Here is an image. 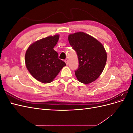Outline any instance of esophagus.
<instances>
[{
  "mask_svg": "<svg viewBox=\"0 0 133 133\" xmlns=\"http://www.w3.org/2000/svg\"><path fill=\"white\" fill-rule=\"evenodd\" d=\"M64 62H65V63H66V65H68V59H65V61H64Z\"/></svg>",
  "mask_w": 133,
  "mask_h": 133,
  "instance_id": "esophagus-1",
  "label": "esophagus"
}]
</instances>
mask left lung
Here are the masks:
<instances>
[{"label":"left lung","instance_id":"left-lung-1","mask_svg":"<svg viewBox=\"0 0 133 133\" xmlns=\"http://www.w3.org/2000/svg\"><path fill=\"white\" fill-rule=\"evenodd\" d=\"M68 41L78 58L79 65L75 71L76 78L86 84L95 81L102 74L107 62V54L102 44L83 32L70 34Z\"/></svg>","mask_w":133,"mask_h":133}]
</instances>
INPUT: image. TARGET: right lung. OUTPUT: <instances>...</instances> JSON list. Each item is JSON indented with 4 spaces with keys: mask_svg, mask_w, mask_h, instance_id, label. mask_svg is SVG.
Masks as SVG:
<instances>
[{
    "mask_svg": "<svg viewBox=\"0 0 133 133\" xmlns=\"http://www.w3.org/2000/svg\"><path fill=\"white\" fill-rule=\"evenodd\" d=\"M59 38V35H55L39 40L31 44L26 51L27 69L35 79L43 83L51 82L66 65L53 49Z\"/></svg>",
    "mask_w": 133,
    "mask_h": 133,
    "instance_id": "add662e5",
    "label": "right lung"
}]
</instances>
